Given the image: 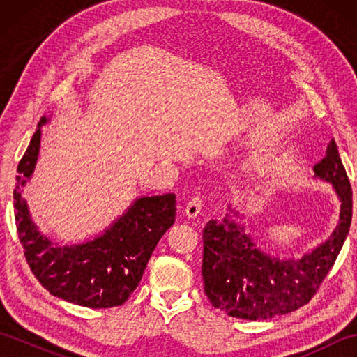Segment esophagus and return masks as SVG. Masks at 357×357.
<instances>
[{
    "instance_id": "esophagus-1",
    "label": "esophagus",
    "mask_w": 357,
    "mask_h": 357,
    "mask_svg": "<svg viewBox=\"0 0 357 357\" xmlns=\"http://www.w3.org/2000/svg\"><path fill=\"white\" fill-rule=\"evenodd\" d=\"M201 208H202V198L201 196H193V198L187 202V207H185V215L188 218H196L201 213Z\"/></svg>"
}]
</instances>
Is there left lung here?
I'll list each match as a JSON object with an SVG mask.
<instances>
[{
  "mask_svg": "<svg viewBox=\"0 0 357 357\" xmlns=\"http://www.w3.org/2000/svg\"><path fill=\"white\" fill-rule=\"evenodd\" d=\"M313 170L335 187L340 218L331 236L301 259L264 253L230 215L204 227V291L215 308L239 319L264 321L296 312L319 290L350 230L353 192L335 139Z\"/></svg>",
  "mask_w": 357,
  "mask_h": 357,
  "instance_id": "8db88e82",
  "label": "left lung"
}]
</instances>
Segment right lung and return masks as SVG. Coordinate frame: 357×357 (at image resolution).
Instances as JSON below:
<instances>
[{"instance_id": "add662e5", "label": "right lung", "mask_w": 357, "mask_h": 357, "mask_svg": "<svg viewBox=\"0 0 357 357\" xmlns=\"http://www.w3.org/2000/svg\"><path fill=\"white\" fill-rule=\"evenodd\" d=\"M43 118L18 164L13 190L15 221L30 270L50 294L87 308L123 305L136 290L151 253L176 215L173 193L142 196L101 236L78 245L43 236L30 218L21 192L35 170Z\"/></svg>"}]
</instances>
